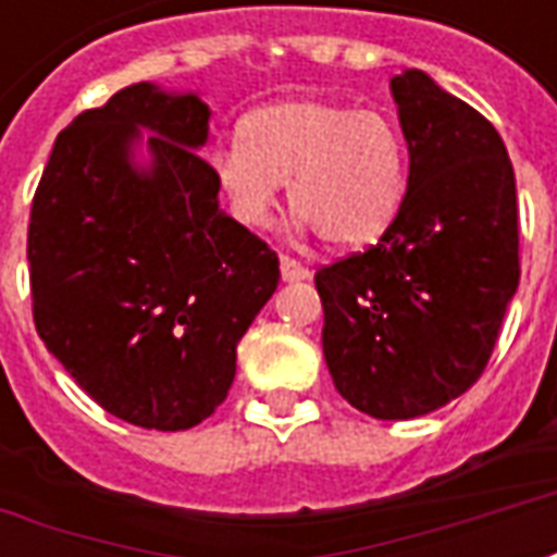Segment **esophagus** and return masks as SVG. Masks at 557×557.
Here are the masks:
<instances>
[{
  "label": "esophagus",
  "instance_id": "1",
  "mask_svg": "<svg viewBox=\"0 0 557 557\" xmlns=\"http://www.w3.org/2000/svg\"><path fill=\"white\" fill-rule=\"evenodd\" d=\"M280 274L286 283H298V280L310 277V268L301 265L298 259H292V256H280Z\"/></svg>",
  "mask_w": 557,
  "mask_h": 557
}]
</instances>
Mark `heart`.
I'll return each mask as SVG.
<instances>
[{
    "label": "heart",
    "instance_id": "b5f03b06",
    "mask_svg": "<svg viewBox=\"0 0 557 557\" xmlns=\"http://www.w3.org/2000/svg\"><path fill=\"white\" fill-rule=\"evenodd\" d=\"M211 172L232 218L265 230L280 187L289 206L334 250H363L385 235L409 190V148L385 113L351 103L289 98L259 107L242 139L211 154Z\"/></svg>",
    "mask_w": 557,
    "mask_h": 557
}]
</instances>
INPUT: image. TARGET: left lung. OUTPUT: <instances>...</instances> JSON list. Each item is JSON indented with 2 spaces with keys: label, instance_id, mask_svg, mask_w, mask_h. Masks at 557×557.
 Wrapping results in <instances>:
<instances>
[{
  "label": "left lung",
  "instance_id": "obj_1",
  "mask_svg": "<svg viewBox=\"0 0 557 557\" xmlns=\"http://www.w3.org/2000/svg\"><path fill=\"white\" fill-rule=\"evenodd\" d=\"M409 190L363 253L315 271L334 385L363 414L409 420L486 370L519 286L516 178L498 131L411 67L391 79Z\"/></svg>",
  "mask_w": 557,
  "mask_h": 557
}]
</instances>
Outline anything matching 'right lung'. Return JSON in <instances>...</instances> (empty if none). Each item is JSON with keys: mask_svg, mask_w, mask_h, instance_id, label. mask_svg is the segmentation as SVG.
<instances>
[{"mask_svg": "<svg viewBox=\"0 0 557 557\" xmlns=\"http://www.w3.org/2000/svg\"><path fill=\"white\" fill-rule=\"evenodd\" d=\"M208 119L194 91H115L55 137L32 199L38 337L101 409L146 430L214 414L280 280L277 253L220 208L199 158Z\"/></svg>", "mask_w": 557, "mask_h": 557, "instance_id": "right-lung-1", "label": "right lung"}]
</instances>
